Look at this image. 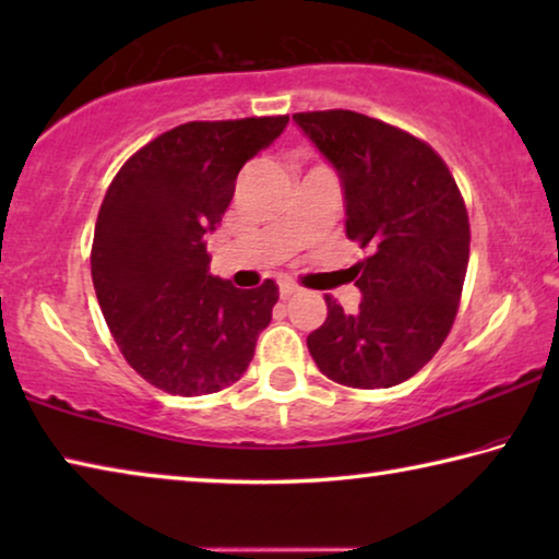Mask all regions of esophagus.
<instances>
[{
  "instance_id": "1",
  "label": "esophagus",
  "mask_w": 559,
  "mask_h": 559,
  "mask_svg": "<svg viewBox=\"0 0 559 559\" xmlns=\"http://www.w3.org/2000/svg\"><path fill=\"white\" fill-rule=\"evenodd\" d=\"M278 293H281V298H293V296H298L300 288L296 286V283H290V281H283L281 286H278Z\"/></svg>"
}]
</instances>
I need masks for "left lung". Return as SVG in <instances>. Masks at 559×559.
Listing matches in <instances>:
<instances>
[{"mask_svg": "<svg viewBox=\"0 0 559 559\" xmlns=\"http://www.w3.org/2000/svg\"><path fill=\"white\" fill-rule=\"evenodd\" d=\"M293 122L337 173L347 239L372 251L355 266L359 310L347 316L328 296L310 355L345 386L406 382L437 355L459 310L471 243L459 187L427 143L362 112H296Z\"/></svg>", "mask_w": 559, "mask_h": 559, "instance_id": "8db88e82", "label": "left lung"}]
</instances>
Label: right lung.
Segmentation results:
<instances>
[{"label":"right lung","mask_w":559,"mask_h":559,"mask_svg":"<svg viewBox=\"0 0 559 559\" xmlns=\"http://www.w3.org/2000/svg\"><path fill=\"white\" fill-rule=\"evenodd\" d=\"M288 116L185 122L112 179L93 236L103 318L132 370L182 396L219 392L249 367L278 286L241 290L210 273L206 234L229 210L239 169Z\"/></svg>","instance_id":"right-lung-1"}]
</instances>
